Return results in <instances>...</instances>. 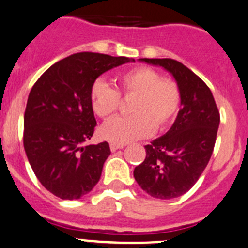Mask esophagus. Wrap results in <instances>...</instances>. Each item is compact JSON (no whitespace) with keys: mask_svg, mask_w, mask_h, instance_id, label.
<instances>
[{"mask_svg":"<svg viewBox=\"0 0 248 248\" xmlns=\"http://www.w3.org/2000/svg\"><path fill=\"white\" fill-rule=\"evenodd\" d=\"M124 147V144H115V143H111V144H110L111 152H116L117 149H122Z\"/></svg>","mask_w":248,"mask_h":248,"instance_id":"1","label":"esophagus"}]
</instances>
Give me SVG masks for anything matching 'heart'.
I'll list each match as a JSON object with an SVG mask.
<instances>
[{"label": "heart", "mask_w": 248, "mask_h": 248, "mask_svg": "<svg viewBox=\"0 0 248 248\" xmlns=\"http://www.w3.org/2000/svg\"><path fill=\"white\" fill-rule=\"evenodd\" d=\"M117 89L98 78L89 90L92 110L100 119L113 116L120 108L121 95L135 96L131 104L132 116L116 117L104 124L100 136L115 144H126L149 137L154 129L168 128L181 108V90L170 78H163L159 72L140 66L116 76Z\"/></svg>", "instance_id": "b5f03b06"}]
</instances>
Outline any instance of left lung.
<instances>
[{
  "label": "left lung",
  "instance_id": "1",
  "mask_svg": "<svg viewBox=\"0 0 248 248\" xmlns=\"http://www.w3.org/2000/svg\"><path fill=\"white\" fill-rule=\"evenodd\" d=\"M168 69L181 90L176 121L163 137L145 145V159L136 166L137 184L149 196L172 200L193 187L209 163L220 113L208 85L181 62L142 59Z\"/></svg>",
  "mask_w": 248,
  "mask_h": 248
}]
</instances>
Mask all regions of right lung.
<instances>
[{
	"label": "right lung",
	"instance_id": "1",
	"mask_svg": "<svg viewBox=\"0 0 248 248\" xmlns=\"http://www.w3.org/2000/svg\"><path fill=\"white\" fill-rule=\"evenodd\" d=\"M135 61L95 52L71 55L46 69L30 90L23 144L35 176L61 200H78L100 180L108 142L87 145L96 126L89 103L93 82Z\"/></svg>",
	"mask_w": 248,
	"mask_h": 248
}]
</instances>
